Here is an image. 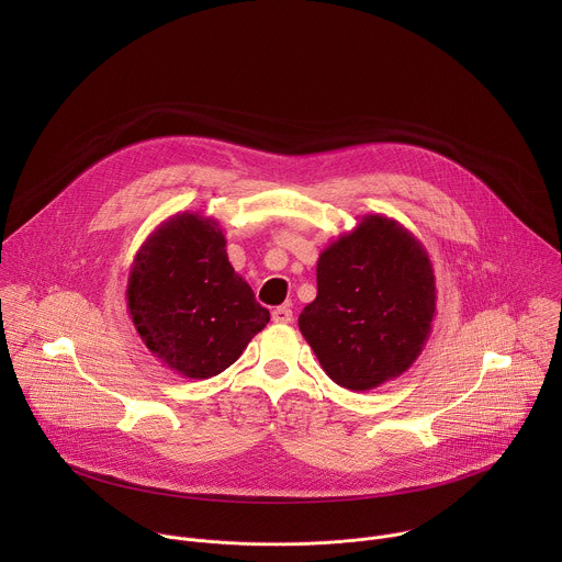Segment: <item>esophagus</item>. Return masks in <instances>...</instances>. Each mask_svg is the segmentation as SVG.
Instances as JSON below:
<instances>
[{
	"label": "esophagus",
	"instance_id": "obj_1",
	"mask_svg": "<svg viewBox=\"0 0 562 562\" xmlns=\"http://www.w3.org/2000/svg\"><path fill=\"white\" fill-rule=\"evenodd\" d=\"M271 317H273V323H278V325H289L293 319V311L289 306H276L271 311Z\"/></svg>",
	"mask_w": 562,
	"mask_h": 562
}]
</instances>
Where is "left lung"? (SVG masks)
Listing matches in <instances>:
<instances>
[{"label":"left lung","mask_w":562,"mask_h":562,"mask_svg":"<svg viewBox=\"0 0 562 562\" xmlns=\"http://www.w3.org/2000/svg\"><path fill=\"white\" fill-rule=\"evenodd\" d=\"M317 295L297 317L327 375L369 391L423 353L436 315V278L420 239L380 213L364 215L317 258Z\"/></svg>","instance_id":"1"}]
</instances>
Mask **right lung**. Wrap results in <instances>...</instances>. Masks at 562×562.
<instances>
[{"label": "right lung", "mask_w": 562, "mask_h": 562, "mask_svg": "<svg viewBox=\"0 0 562 562\" xmlns=\"http://www.w3.org/2000/svg\"><path fill=\"white\" fill-rule=\"evenodd\" d=\"M126 306L146 349L191 380L222 373L269 323V311L231 267L217 220L191 211L144 239L128 271Z\"/></svg>", "instance_id": "add662e5"}]
</instances>
